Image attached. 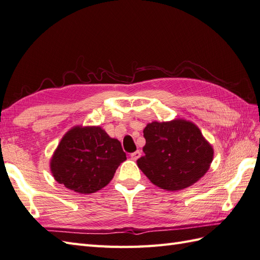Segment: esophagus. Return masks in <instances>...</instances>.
Wrapping results in <instances>:
<instances>
[{"mask_svg": "<svg viewBox=\"0 0 260 260\" xmlns=\"http://www.w3.org/2000/svg\"><path fill=\"white\" fill-rule=\"evenodd\" d=\"M141 155H142V152L139 151V150H137V151H135V152H132L131 154V158L133 159V160H137V159L141 157Z\"/></svg>", "mask_w": 260, "mask_h": 260, "instance_id": "obj_1", "label": "esophagus"}]
</instances>
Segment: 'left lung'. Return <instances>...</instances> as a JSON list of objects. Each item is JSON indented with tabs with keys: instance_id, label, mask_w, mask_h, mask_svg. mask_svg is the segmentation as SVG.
Returning <instances> with one entry per match:
<instances>
[{
	"instance_id": "1",
	"label": "left lung",
	"mask_w": 260,
	"mask_h": 260,
	"mask_svg": "<svg viewBox=\"0 0 260 260\" xmlns=\"http://www.w3.org/2000/svg\"><path fill=\"white\" fill-rule=\"evenodd\" d=\"M144 137L145 155L137 159V166L158 188L185 189L211 167L214 149L193 122L184 118L154 121L146 125Z\"/></svg>"
}]
</instances>
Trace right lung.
Wrapping results in <instances>:
<instances>
[{
  "label": "right lung",
  "instance_id": "1",
  "mask_svg": "<svg viewBox=\"0 0 260 260\" xmlns=\"http://www.w3.org/2000/svg\"><path fill=\"white\" fill-rule=\"evenodd\" d=\"M125 159L118 139L110 137L101 126L76 125L62 136L49 166L58 183L90 194L110 183Z\"/></svg>",
  "mask_w": 260,
  "mask_h": 260
}]
</instances>
